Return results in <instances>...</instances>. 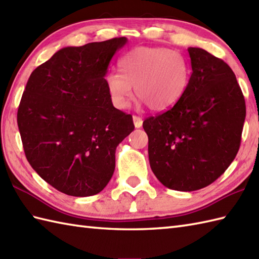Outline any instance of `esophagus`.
<instances>
[{
    "label": "esophagus",
    "mask_w": 259,
    "mask_h": 259,
    "mask_svg": "<svg viewBox=\"0 0 259 259\" xmlns=\"http://www.w3.org/2000/svg\"><path fill=\"white\" fill-rule=\"evenodd\" d=\"M133 119H134V123H135L136 128H141L142 122H144V121H142V119L140 117H138V115H134Z\"/></svg>",
    "instance_id": "34e87169"
}]
</instances>
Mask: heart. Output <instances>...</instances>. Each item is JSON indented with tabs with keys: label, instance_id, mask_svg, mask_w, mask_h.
<instances>
[{
	"label": "heart",
	"instance_id": "1",
	"mask_svg": "<svg viewBox=\"0 0 259 259\" xmlns=\"http://www.w3.org/2000/svg\"><path fill=\"white\" fill-rule=\"evenodd\" d=\"M118 68L119 72L104 78L110 100L118 109L129 107L134 87L152 111H167L181 100L190 81L188 60L167 48H135L119 60Z\"/></svg>",
	"mask_w": 259,
	"mask_h": 259
}]
</instances>
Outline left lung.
<instances>
[{"label": "left lung", "instance_id": "1", "mask_svg": "<svg viewBox=\"0 0 259 259\" xmlns=\"http://www.w3.org/2000/svg\"><path fill=\"white\" fill-rule=\"evenodd\" d=\"M192 72L181 100L144 121L151 170L170 189L212 184L239 150L244 95L229 65L200 48L188 49Z\"/></svg>", "mask_w": 259, "mask_h": 259}]
</instances>
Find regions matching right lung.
<instances>
[{"mask_svg": "<svg viewBox=\"0 0 259 259\" xmlns=\"http://www.w3.org/2000/svg\"><path fill=\"white\" fill-rule=\"evenodd\" d=\"M126 38L68 47L33 71L22 95L18 125L27 161L65 195L88 197L111 179L115 149L135 129L115 109L106 80Z\"/></svg>", "mask_w": 259, "mask_h": 259, "instance_id": "right-lung-1", "label": "right lung"}]
</instances>
